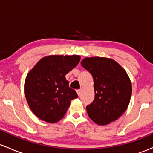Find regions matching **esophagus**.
I'll list each match as a JSON object with an SVG mask.
<instances>
[{
    "label": "esophagus",
    "mask_w": 153,
    "mask_h": 153,
    "mask_svg": "<svg viewBox=\"0 0 153 153\" xmlns=\"http://www.w3.org/2000/svg\"><path fill=\"white\" fill-rule=\"evenodd\" d=\"M77 94H78V95L79 96H80V95H81L82 94V90L81 89H79V90H77Z\"/></svg>",
    "instance_id": "obj_1"
}]
</instances>
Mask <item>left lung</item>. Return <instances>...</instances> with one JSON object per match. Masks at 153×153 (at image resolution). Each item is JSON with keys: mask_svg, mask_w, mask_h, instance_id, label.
Returning a JSON list of instances; mask_svg holds the SVG:
<instances>
[{"mask_svg": "<svg viewBox=\"0 0 153 153\" xmlns=\"http://www.w3.org/2000/svg\"><path fill=\"white\" fill-rule=\"evenodd\" d=\"M81 65L92 75L95 97L88 105V114L99 125L117 120L127 108L131 83L126 71L112 59L86 57Z\"/></svg>", "mask_w": 153, "mask_h": 153, "instance_id": "8db88e82", "label": "left lung"}]
</instances>
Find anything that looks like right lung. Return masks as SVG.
<instances>
[{
	"label": "right lung",
	"mask_w": 153,
	"mask_h": 153,
	"mask_svg": "<svg viewBox=\"0 0 153 153\" xmlns=\"http://www.w3.org/2000/svg\"><path fill=\"white\" fill-rule=\"evenodd\" d=\"M79 55H51L36 63L26 75L24 94L31 110L49 123L62 119L71 100L78 97L69 87L65 75L77 66Z\"/></svg>",
	"instance_id": "add662e5"
}]
</instances>
